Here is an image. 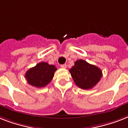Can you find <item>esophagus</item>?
Here are the masks:
<instances>
[{
  "mask_svg": "<svg viewBox=\"0 0 128 128\" xmlns=\"http://www.w3.org/2000/svg\"><path fill=\"white\" fill-rule=\"evenodd\" d=\"M61 67H62V68H66V67H67V65H66V64H62V65H61Z\"/></svg>",
  "mask_w": 128,
  "mask_h": 128,
  "instance_id": "esophagus-1",
  "label": "esophagus"
}]
</instances>
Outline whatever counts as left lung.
<instances>
[{"instance_id": "left-lung-1", "label": "left lung", "mask_w": 128, "mask_h": 128, "mask_svg": "<svg viewBox=\"0 0 128 128\" xmlns=\"http://www.w3.org/2000/svg\"><path fill=\"white\" fill-rule=\"evenodd\" d=\"M69 71L75 84L84 90L94 87L102 76V72L99 68L84 60L76 61Z\"/></svg>"}]
</instances>
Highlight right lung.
Instances as JSON below:
<instances>
[{
	"label": "right lung",
	"instance_id": "add662e5",
	"mask_svg": "<svg viewBox=\"0 0 128 128\" xmlns=\"http://www.w3.org/2000/svg\"><path fill=\"white\" fill-rule=\"evenodd\" d=\"M56 70L54 65H50L47 62H40L26 72L25 78L31 86L42 88L51 82Z\"/></svg>",
	"mask_w": 128,
	"mask_h": 128
}]
</instances>
